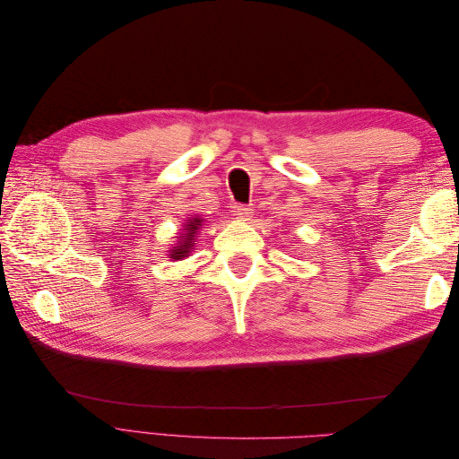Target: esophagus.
I'll use <instances>...</instances> for the list:
<instances>
[{"mask_svg": "<svg viewBox=\"0 0 459 459\" xmlns=\"http://www.w3.org/2000/svg\"><path fill=\"white\" fill-rule=\"evenodd\" d=\"M233 212H235V216H238L239 220H248V218H251V208L245 206V204H235L233 206Z\"/></svg>", "mask_w": 459, "mask_h": 459, "instance_id": "1", "label": "esophagus"}]
</instances>
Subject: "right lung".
<instances>
[{
    "instance_id": "add662e5",
    "label": "right lung",
    "mask_w": 459,
    "mask_h": 459,
    "mask_svg": "<svg viewBox=\"0 0 459 459\" xmlns=\"http://www.w3.org/2000/svg\"><path fill=\"white\" fill-rule=\"evenodd\" d=\"M203 226V220L201 218H193L187 220L186 226H184V233H182V239L178 241V247H174L170 251V258L179 260V258H186L193 245H195V238H197V230Z\"/></svg>"
}]
</instances>
